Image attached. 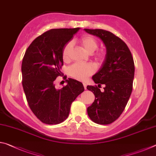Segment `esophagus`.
<instances>
[{"mask_svg": "<svg viewBox=\"0 0 156 156\" xmlns=\"http://www.w3.org/2000/svg\"><path fill=\"white\" fill-rule=\"evenodd\" d=\"M83 86L84 89H87V84L85 83H83Z\"/></svg>", "mask_w": 156, "mask_h": 156, "instance_id": "obj_1", "label": "esophagus"}]
</instances>
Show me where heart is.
Wrapping results in <instances>:
<instances>
[{
    "mask_svg": "<svg viewBox=\"0 0 156 156\" xmlns=\"http://www.w3.org/2000/svg\"><path fill=\"white\" fill-rule=\"evenodd\" d=\"M78 43L83 49L88 54H92L98 49V44L96 39L90 36H84L78 39ZM72 45L71 43L65 44L62 50V58L65 62H67L70 58V53L72 51ZM105 58V53L102 51H98L94 55V59L97 63L103 61ZM96 71L95 66L90 63H75L69 69V73L70 76L78 80L84 81L89 76H91Z\"/></svg>",
    "mask_w": 156,
    "mask_h": 156,
    "instance_id": "1",
    "label": "heart"
}]
</instances>
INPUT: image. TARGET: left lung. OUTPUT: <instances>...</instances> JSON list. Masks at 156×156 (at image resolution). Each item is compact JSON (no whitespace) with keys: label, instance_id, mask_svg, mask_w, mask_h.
I'll return each mask as SVG.
<instances>
[{"label":"left lung","instance_id":"1","mask_svg":"<svg viewBox=\"0 0 156 156\" xmlns=\"http://www.w3.org/2000/svg\"><path fill=\"white\" fill-rule=\"evenodd\" d=\"M84 31L100 38L106 47L102 67L92 77L98 86L87 87L95 96L87 113L93 122L109 125L120 117L130 98L135 72L133 59L126 43L113 33L100 29ZM101 84L105 85L102 92Z\"/></svg>","mask_w":156,"mask_h":156}]
</instances>
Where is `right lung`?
<instances>
[{"mask_svg": "<svg viewBox=\"0 0 156 156\" xmlns=\"http://www.w3.org/2000/svg\"><path fill=\"white\" fill-rule=\"evenodd\" d=\"M80 28L52 29L34 40L22 62L23 87L31 110L42 122L57 125L67 119L71 105L83 92V84L72 78L56 89L54 80L61 76L62 50Z\"/></svg>", "mask_w": 156, "mask_h": 156, "instance_id": "add662e5", "label": "right lung"}]
</instances>
